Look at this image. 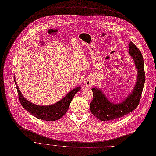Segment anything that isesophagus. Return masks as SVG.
I'll use <instances>...</instances> for the list:
<instances>
[{
	"label": "esophagus",
	"mask_w": 156,
	"mask_h": 156,
	"mask_svg": "<svg viewBox=\"0 0 156 156\" xmlns=\"http://www.w3.org/2000/svg\"><path fill=\"white\" fill-rule=\"evenodd\" d=\"M83 84L87 86V87H90L91 86L93 85V80L91 79V78L90 77H86L85 79L84 80V82H83Z\"/></svg>",
	"instance_id": "1"
}]
</instances>
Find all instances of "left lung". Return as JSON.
Instances as JSON below:
<instances>
[{
    "label": "left lung",
    "mask_w": 156,
    "mask_h": 156,
    "mask_svg": "<svg viewBox=\"0 0 156 156\" xmlns=\"http://www.w3.org/2000/svg\"><path fill=\"white\" fill-rule=\"evenodd\" d=\"M129 53L137 69L136 80L132 91L121 102L113 103L100 88L94 87L93 100L90 104L91 112L101 121H112L131 112L138 107L145 81L144 59L138 48L130 42Z\"/></svg>",
    "instance_id": "1"
}]
</instances>
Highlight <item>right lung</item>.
Segmentation results:
<instances>
[{
  "mask_svg": "<svg viewBox=\"0 0 156 156\" xmlns=\"http://www.w3.org/2000/svg\"><path fill=\"white\" fill-rule=\"evenodd\" d=\"M14 83L16 84L18 93L19 100L21 105L26 109L28 112L34 117L41 120L47 121H54L60 119L62 117L69 108L70 102L72 100L76 93L80 91V86H77L73 89L72 91L66 94L60 101L49 105H39L28 101L22 95L17 83L14 76Z\"/></svg>",
  "mask_w": 156,
  "mask_h": 156,
  "instance_id": "right-lung-1",
  "label": "right lung"
}]
</instances>
